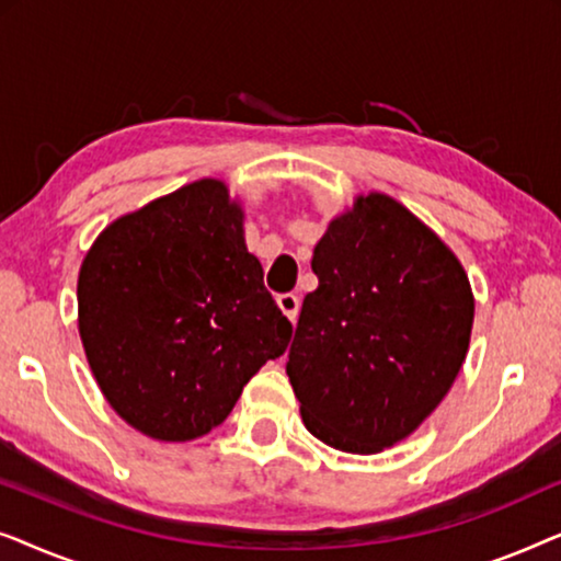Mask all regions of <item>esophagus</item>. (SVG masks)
<instances>
[{
    "instance_id": "1",
    "label": "esophagus",
    "mask_w": 561,
    "mask_h": 561,
    "mask_svg": "<svg viewBox=\"0 0 561 561\" xmlns=\"http://www.w3.org/2000/svg\"><path fill=\"white\" fill-rule=\"evenodd\" d=\"M278 306H280V311L286 313L290 321H296L298 319V309H301V298H298L296 294H280L278 296Z\"/></svg>"
}]
</instances>
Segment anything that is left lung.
<instances>
[{"instance_id": "left-lung-1", "label": "left lung", "mask_w": 561, "mask_h": 561, "mask_svg": "<svg viewBox=\"0 0 561 561\" xmlns=\"http://www.w3.org/2000/svg\"><path fill=\"white\" fill-rule=\"evenodd\" d=\"M286 373L309 432L350 455L403 442L449 393L472 334L462 263L388 194H359L313 248Z\"/></svg>"}]
</instances>
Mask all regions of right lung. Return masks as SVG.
Listing matches in <instances>:
<instances>
[{
	"instance_id": "add662e5",
	"label": "right lung",
	"mask_w": 561,
	"mask_h": 561,
	"mask_svg": "<svg viewBox=\"0 0 561 561\" xmlns=\"http://www.w3.org/2000/svg\"><path fill=\"white\" fill-rule=\"evenodd\" d=\"M244 209L202 179L114 219L79 271V334L106 403L158 442L229 416L290 342V321L244 244Z\"/></svg>"
}]
</instances>
